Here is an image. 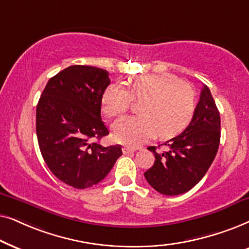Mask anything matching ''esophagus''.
I'll use <instances>...</instances> for the list:
<instances>
[{"label":"esophagus","mask_w":249,"mask_h":249,"mask_svg":"<svg viewBox=\"0 0 249 249\" xmlns=\"http://www.w3.org/2000/svg\"><path fill=\"white\" fill-rule=\"evenodd\" d=\"M134 151H135V148H130V147H124V148H123V154H124V155L133 154Z\"/></svg>","instance_id":"1"}]
</instances>
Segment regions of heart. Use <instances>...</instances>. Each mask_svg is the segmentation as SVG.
I'll use <instances>...</instances> for the list:
<instances>
[{
  "mask_svg": "<svg viewBox=\"0 0 249 249\" xmlns=\"http://www.w3.org/2000/svg\"><path fill=\"white\" fill-rule=\"evenodd\" d=\"M135 100L141 102L140 116L123 117L112 125V138L122 144L137 147L156 137L167 139L183 130L195 110L196 94L189 83L171 74H149L134 78L130 91L121 83L106 89L102 111L118 117Z\"/></svg>",
  "mask_w": 249,
  "mask_h": 249,
  "instance_id": "obj_1",
  "label": "heart"
}]
</instances>
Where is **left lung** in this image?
<instances>
[{"label": "left lung", "instance_id": "left-lung-1", "mask_svg": "<svg viewBox=\"0 0 249 249\" xmlns=\"http://www.w3.org/2000/svg\"><path fill=\"white\" fill-rule=\"evenodd\" d=\"M220 138V112L210 89L204 85L188 127L165 142V151L148 148L154 152L155 163L144 172L145 180L156 191L166 196L189 191L204 178L213 163Z\"/></svg>", "mask_w": 249, "mask_h": 249}]
</instances>
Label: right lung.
I'll use <instances>...</instances> for the list:
<instances>
[{"instance_id":"add662e5","label":"right lung","mask_w":249,"mask_h":249,"mask_svg":"<svg viewBox=\"0 0 249 249\" xmlns=\"http://www.w3.org/2000/svg\"><path fill=\"white\" fill-rule=\"evenodd\" d=\"M109 72L75 65L49 79L36 107L39 150L50 171L76 189L90 188L107 177L119 156V144L102 147L109 134L101 119Z\"/></svg>"}]
</instances>
